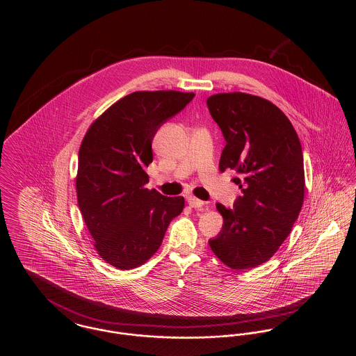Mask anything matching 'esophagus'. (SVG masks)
Wrapping results in <instances>:
<instances>
[{"instance_id": "esophagus-1", "label": "esophagus", "mask_w": 356, "mask_h": 356, "mask_svg": "<svg viewBox=\"0 0 356 356\" xmlns=\"http://www.w3.org/2000/svg\"><path fill=\"white\" fill-rule=\"evenodd\" d=\"M186 202L189 204V207H192V208H200V207H203L204 205V202L196 199V197H193V196H188V197H186Z\"/></svg>"}]
</instances>
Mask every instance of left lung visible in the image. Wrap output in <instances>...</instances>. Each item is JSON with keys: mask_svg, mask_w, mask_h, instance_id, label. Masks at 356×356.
I'll use <instances>...</instances> for the list:
<instances>
[{"mask_svg": "<svg viewBox=\"0 0 356 356\" xmlns=\"http://www.w3.org/2000/svg\"><path fill=\"white\" fill-rule=\"evenodd\" d=\"M211 116L227 141L219 170H234L241 189L232 209L216 204L220 234L209 247L232 270L270 260L287 238L305 200V165L299 137L271 102L248 93L208 97Z\"/></svg>", "mask_w": 356, "mask_h": 356, "instance_id": "left-lung-1", "label": "left lung"}]
</instances>
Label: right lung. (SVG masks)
Wrapping results in <instances>:
<instances>
[{
  "mask_svg": "<svg viewBox=\"0 0 356 356\" xmlns=\"http://www.w3.org/2000/svg\"><path fill=\"white\" fill-rule=\"evenodd\" d=\"M195 93L134 92L109 106L85 134L79 151L77 202L93 245L119 270L144 264L159 250L184 197H167L145 184L157 129Z\"/></svg>",
  "mask_w": 356,
  "mask_h": 356,
  "instance_id": "obj_1",
  "label": "right lung"
}]
</instances>
